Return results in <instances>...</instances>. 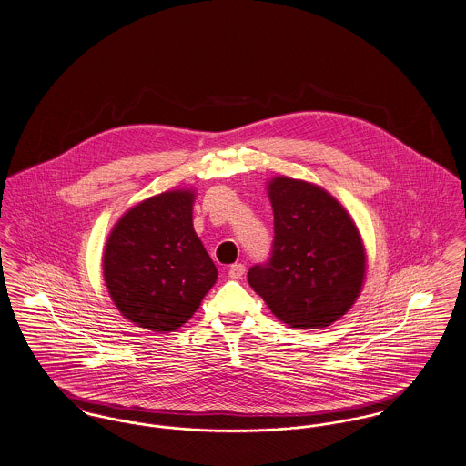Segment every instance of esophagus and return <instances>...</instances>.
<instances>
[{
	"mask_svg": "<svg viewBox=\"0 0 466 466\" xmlns=\"http://www.w3.org/2000/svg\"><path fill=\"white\" fill-rule=\"evenodd\" d=\"M244 274H246V267H244L242 263H235V265H231L229 270H228V276H229L231 279H240Z\"/></svg>",
	"mask_w": 466,
	"mask_h": 466,
	"instance_id": "34e87169",
	"label": "esophagus"
}]
</instances>
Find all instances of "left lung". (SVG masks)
<instances>
[{
  "mask_svg": "<svg viewBox=\"0 0 466 466\" xmlns=\"http://www.w3.org/2000/svg\"><path fill=\"white\" fill-rule=\"evenodd\" d=\"M272 256L248 272L270 311L297 329L328 328L343 317L365 283L367 253L356 222L322 187L272 177Z\"/></svg>",
  "mask_w": 466,
  "mask_h": 466,
  "instance_id": "1",
  "label": "left lung"
}]
</instances>
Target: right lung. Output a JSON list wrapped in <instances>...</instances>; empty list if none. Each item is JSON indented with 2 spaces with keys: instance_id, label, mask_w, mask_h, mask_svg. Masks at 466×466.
<instances>
[{
  "instance_id": "add662e5",
  "label": "right lung",
  "mask_w": 466,
  "mask_h": 466,
  "mask_svg": "<svg viewBox=\"0 0 466 466\" xmlns=\"http://www.w3.org/2000/svg\"><path fill=\"white\" fill-rule=\"evenodd\" d=\"M196 190L177 188L129 208L103 253L106 290L138 328H181L217 281V267L194 231Z\"/></svg>"
}]
</instances>
